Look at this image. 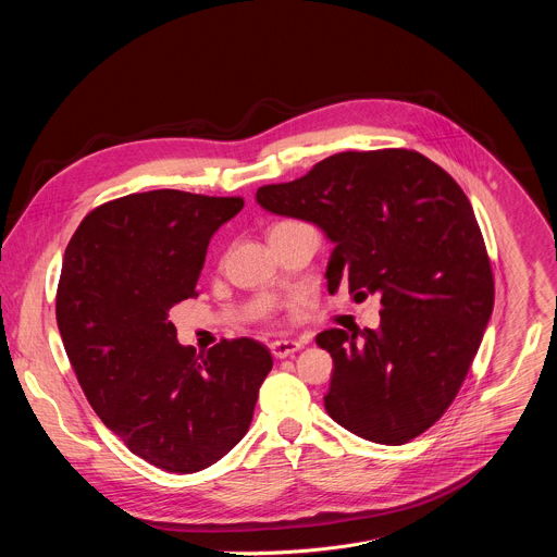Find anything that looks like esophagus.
<instances>
[{"mask_svg":"<svg viewBox=\"0 0 557 557\" xmlns=\"http://www.w3.org/2000/svg\"><path fill=\"white\" fill-rule=\"evenodd\" d=\"M304 344L301 342H293V339H282V342H273L271 344V352L275 359H286L293 357L297 350H301Z\"/></svg>","mask_w":557,"mask_h":557,"instance_id":"esophagus-1","label":"esophagus"}]
</instances>
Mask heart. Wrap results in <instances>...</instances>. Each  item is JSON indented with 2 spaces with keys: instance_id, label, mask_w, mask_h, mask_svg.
Returning <instances> with one entry per match:
<instances>
[{
  "instance_id": "b5f03b06",
  "label": "heart",
  "mask_w": 557,
  "mask_h": 557,
  "mask_svg": "<svg viewBox=\"0 0 557 557\" xmlns=\"http://www.w3.org/2000/svg\"><path fill=\"white\" fill-rule=\"evenodd\" d=\"M280 224H282V222H280Z\"/></svg>"
}]
</instances>
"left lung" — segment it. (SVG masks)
Segmentation results:
<instances>
[{
  "label": "left lung",
  "instance_id": "8db88e82",
  "mask_svg": "<svg viewBox=\"0 0 557 557\" xmlns=\"http://www.w3.org/2000/svg\"><path fill=\"white\" fill-rule=\"evenodd\" d=\"M262 209L320 226L335 245L326 280L381 297V326L331 329L326 412L348 432L404 445L458 394L494 308V275L456 181L412 149L342 151L306 176L264 185Z\"/></svg>",
  "mask_w": 557,
  "mask_h": 557
}]
</instances>
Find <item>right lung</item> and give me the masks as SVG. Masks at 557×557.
<instances>
[{
  "instance_id": "right-lung-1",
  "label": "right lung",
  "mask_w": 557,
  "mask_h": 557,
  "mask_svg": "<svg viewBox=\"0 0 557 557\" xmlns=\"http://www.w3.org/2000/svg\"><path fill=\"white\" fill-rule=\"evenodd\" d=\"M245 207L178 189L90 211L65 247L57 326L99 419L149 465L194 473L247 434L273 368L256 339L181 346L170 308L196 293L211 235Z\"/></svg>"
}]
</instances>
